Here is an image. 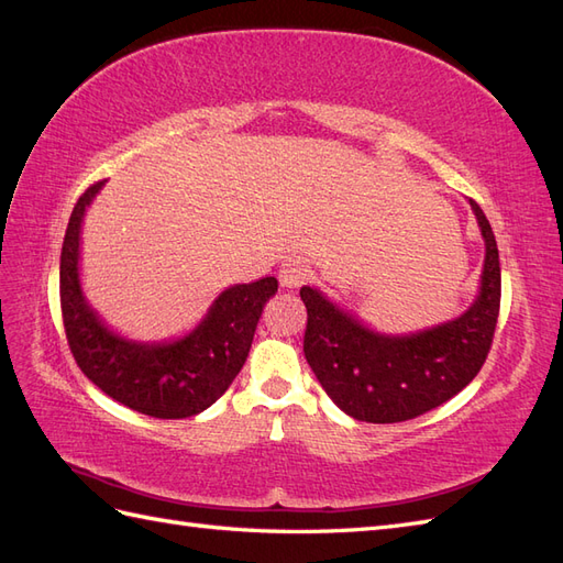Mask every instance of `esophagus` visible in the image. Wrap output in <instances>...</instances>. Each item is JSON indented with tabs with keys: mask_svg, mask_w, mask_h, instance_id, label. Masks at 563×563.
<instances>
[{
	"mask_svg": "<svg viewBox=\"0 0 563 563\" xmlns=\"http://www.w3.org/2000/svg\"><path fill=\"white\" fill-rule=\"evenodd\" d=\"M310 275H312V269L302 258H288L279 267V284L284 288H298L300 284L310 279Z\"/></svg>",
	"mask_w": 563,
	"mask_h": 563,
	"instance_id": "obj_1",
	"label": "esophagus"
}]
</instances>
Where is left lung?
<instances>
[{
    "mask_svg": "<svg viewBox=\"0 0 563 563\" xmlns=\"http://www.w3.org/2000/svg\"><path fill=\"white\" fill-rule=\"evenodd\" d=\"M470 207L484 236L479 291L470 308L437 327L383 333L340 308L314 286H302L308 308L305 360L323 391L354 420L401 422L449 401L482 371L500 312V258L479 203Z\"/></svg>",
    "mask_w": 563,
    "mask_h": 563,
    "instance_id": "8db88e82",
    "label": "left lung"
}]
</instances>
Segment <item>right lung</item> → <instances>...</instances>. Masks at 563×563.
I'll use <instances>...</instances> for the list:
<instances>
[{"label":"right lung","instance_id":"add662e5","mask_svg":"<svg viewBox=\"0 0 563 563\" xmlns=\"http://www.w3.org/2000/svg\"><path fill=\"white\" fill-rule=\"evenodd\" d=\"M103 185L100 180L79 197L65 230L60 308L67 343L84 376L114 401L164 420L197 416L223 397L242 371L265 302L279 284L265 277L228 286L180 338L155 343L117 333L84 296L79 275L84 216Z\"/></svg>","mask_w":563,"mask_h":563}]
</instances>
